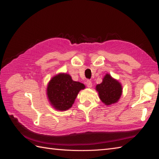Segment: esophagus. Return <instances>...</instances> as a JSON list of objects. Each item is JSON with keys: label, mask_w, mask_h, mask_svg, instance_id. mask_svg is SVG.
Instances as JSON below:
<instances>
[{"label": "esophagus", "mask_w": 159, "mask_h": 159, "mask_svg": "<svg viewBox=\"0 0 159 159\" xmlns=\"http://www.w3.org/2000/svg\"><path fill=\"white\" fill-rule=\"evenodd\" d=\"M86 85H87V87H89V88H90V87H92V81H91L90 80H87L86 81Z\"/></svg>", "instance_id": "1"}]
</instances>
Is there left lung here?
<instances>
[{
	"label": "left lung",
	"mask_w": 159,
	"mask_h": 159,
	"mask_svg": "<svg viewBox=\"0 0 159 159\" xmlns=\"http://www.w3.org/2000/svg\"><path fill=\"white\" fill-rule=\"evenodd\" d=\"M121 89V84L112 79L109 74H107L104 77L102 82L96 86L100 98L106 105L117 102L122 92Z\"/></svg>",
	"instance_id": "left-lung-1"
}]
</instances>
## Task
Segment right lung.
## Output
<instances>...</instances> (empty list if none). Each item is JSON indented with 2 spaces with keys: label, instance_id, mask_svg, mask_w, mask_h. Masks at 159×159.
I'll return each instance as SVG.
<instances>
[{
  "label": "right lung",
  "instance_id": "add662e5",
  "mask_svg": "<svg viewBox=\"0 0 159 159\" xmlns=\"http://www.w3.org/2000/svg\"><path fill=\"white\" fill-rule=\"evenodd\" d=\"M84 88L83 83L74 81L69 74H59L50 80L47 95L54 108L65 111L72 107L79 91Z\"/></svg>",
  "mask_w": 159,
  "mask_h": 159
}]
</instances>
